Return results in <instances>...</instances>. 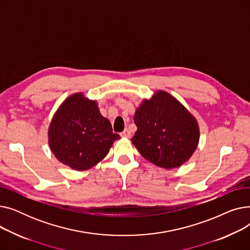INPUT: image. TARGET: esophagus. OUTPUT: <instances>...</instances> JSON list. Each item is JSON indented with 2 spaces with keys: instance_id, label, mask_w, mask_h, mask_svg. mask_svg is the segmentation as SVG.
Wrapping results in <instances>:
<instances>
[{
  "instance_id": "esophagus-1",
  "label": "esophagus",
  "mask_w": 250,
  "mask_h": 250,
  "mask_svg": "<svg viewBox=\"0 0 250 250\" xmlns=\"http://www.w3.org/2000/svg\"><path fill=\"white\" fill-rule=\"evenodd\" d=\"M121 136H122L123 138H129V137H130V132H129V130H128L127 128H125V129L124 130V132L121 133Z\"/></svg>"
}]
</instances>
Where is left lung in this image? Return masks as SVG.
I'll return each instance as SVG.
<instances>
[{
	"label": "left lung",
	"mask_w": 250,
	"mask_h": 250,
	"mask_svg": "<svg viewBox=\"0 0 250 250\" xmlns=\"http://www.w3.org/2000/svg\"><path fill=\"white\" fill-rule=\"evenodd\" d=\"M134 121L138 129L132 143L144 158L161 168L181 166L198 147V122L165 91L158 90L152 98L144 99Z\"/></svg>",
	"instance_id": "8db88e82"
}]
</instances>
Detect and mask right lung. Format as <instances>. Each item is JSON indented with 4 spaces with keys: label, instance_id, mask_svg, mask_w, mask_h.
I'll list each match as a JSON object with an SVG mask.
<instances>
[{
    "label": "right lung",
    "instance_id": "add662e5",
    "mask_svg": "<svg viewBox=\"0 0 250 250\" xmlns=\"http://www.w3.org/2000/svg\"><path fill=\"white\" fill-rule=\"evenodd\" d=\"M121 138L110 122L101 115L97 102L83 93L65 99L48 127V145L62 164L84 171L99 163Z\"/></svg>",
    "mask_w": 250,
    "mask_h": 250
}]
</instances>
